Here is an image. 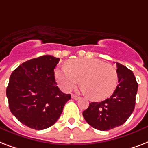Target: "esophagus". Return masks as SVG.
Here are the masks:
<instances>
[{"label":"esophagus","mask_w":148,"mask_h":148,"mask_svg":"<svg viewBox=\"0 0 148 148\" xmlns=\"http://www.w3.org/2000/svg\"><path fill=\"white\" fill-rule=\"evenodd\" d=\"M71 97H72V99H75V100H77V99H80V97H77V96H76V95H74V94L71 95Z\"/></svg>","instance_id":"1"}]
</instances>
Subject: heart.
<instances>
[{"mask_svg": "<svg viewBox=\"0 0 148 148\" xmlns=\"http://www.w3.org/2000/svg\"><path fill=\"white\" fill-rule=\"evenodd\" d=\"M59 86L69 92L81 80V90L90 99L99 101L111 96L116 90L118 74L113 66L96 58H77L68 62V67L55 72Z\"/></svg>", "mask_w": 148, "mask_h": 148, "instance_id": "obj_1", "label": "heart"}]
</instances>
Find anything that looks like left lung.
I'll return each mask as SVG.
<instances>
[{
	"label": "left lung",
	"instance_id": "obj_1",
	"mask_svg": "<svg viewBox=\"0 0 148 148\" xmlns=\"http://www.w3.org/2000/svg\"><path fill=\"white\" fill-rule=\"evenodd\" d=\"M117 64L119 84L111 97L102 102H93L83 112V116L93 128L108 131L122 125L132 114L138 84L133 72Z\"/></svg>",
	"mask_w": 148,
	"mask_h": 148
}]
</instances>
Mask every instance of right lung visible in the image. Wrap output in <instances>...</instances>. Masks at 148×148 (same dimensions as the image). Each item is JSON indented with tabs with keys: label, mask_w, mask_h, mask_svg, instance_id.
<instances>
[{
	"label": "right lung",
	"mask_w": 148,
	"mask_h": 148,
	"mask_svg": "<svg viewBox=\"0 0 148 148\" xmlns=\"http://www.w3.org/2000/svg\"><path fill=\"white\" fill-rule=\"evenodd\" d=\"M58 58L43 55L20 64L10 77L7 97L10 110L22 124L36 130L53 125L71 94L60 90L54 69Z\"/></svg>",
	"instance_id": "add662e5"
}]
</instances>
